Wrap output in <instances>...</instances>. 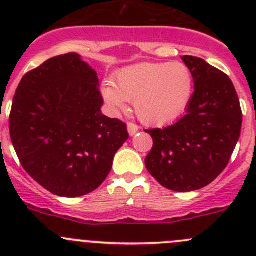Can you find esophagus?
Here are the masks:
<instances>
[{
	"mask_svg": "<svg viewBox=\"0 0 256 256\" xmlns=\"http://www.w3.org/2000/svg\"><path fill=\"white\" fill-rule=\"evenodd\" d=\"M138 126L136 125V124H134V122H128V135L130 136H134V135H136V132H138Z\"/></svg>",
	"mask_w": 256,
	"mask_h": 256,
	"instance_id": "1",
	"label": "esophagus"
}]
</instances>
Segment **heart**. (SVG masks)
I'll use <instances>...</instances> for the list:
<instances>
[{
  "mask_svg": "<svg viewBox=\"0 0 256 256\" xmlns=\"http://www.w3.org/2000/svg\"><path fill=\"white\" fill-rule=\"evenodd\" d=\"M115 86L105 84L104 100L115 112L134 102L138 118L146 125L164 126L176 121L190 105L193 94V76L186 64L138 63L121 69Z\"/></svg>",
  "mask_w": 256,
  "mask_h": 256,
  "instance_id": "b5f03b06",
  "label": "heart"
}]
</instances>
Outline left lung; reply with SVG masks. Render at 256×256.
I'll return each instance as SVG.
<instances>
[{
    "mask_svg": "<svg viewBox=\"0 0 256 256\" xmlns=\"http://www.w3.org/2000/svg\"><path fill=\"white\" fill-rule=\"evenodd\" d=\"M182 60L192 72L194 92L174 125L144 130L154 140L144 164L164 188L190 192L224 171L239 140L242 115L228 76L197 56Z\"/></svg>",
    "mask_w": 256,
    "mask_h": 256,
    "instance_id": "left-lung-1",
    "label": "left lung"
}]
</instances>
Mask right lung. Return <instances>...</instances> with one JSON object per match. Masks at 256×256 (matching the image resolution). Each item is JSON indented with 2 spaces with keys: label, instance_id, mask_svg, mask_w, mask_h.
<instances>
[{
  "label": "right lung",
  "instance_id": "add662e5",
  "mask_svg": "<svg viewBox=\"0 0 256 256\" xmlns=\"http://www.w3.org/2000/svg\"><path fill=\"white\" fill-rule=\"evenodd\" d=\"M102 102L96 72L76 53L53 56L20 80L11 141L26 172L53 194H88L112 171L128 134L102 115Z\"/></svg>",
  "mask_w": 256,
  "mask_h": 256
}]
</instances>
